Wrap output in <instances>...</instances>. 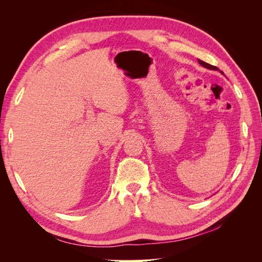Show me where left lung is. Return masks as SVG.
Instances as JSON below:
<instances>
[{"label": "left lung", "mask_w": 262, "mask_h": 262, "mask_svg": "<svg viewBox=\"0 0 262 262\" xmlns=\"http://www.w3.org/2000/svg\"><path fill=\"white\" fill-rule=\"evenodd\" d=\"M198 62L200 63V64L203 67V68H205V69H209V70H215V71H219V69L216 68V67H213V66H211V64H209V63H207V62H204V61H202V60H198ZM220 72L222 73V74H224L223 72H222V71H220Z\"/></svg>", "instance_id": "1"}]
</instances>
